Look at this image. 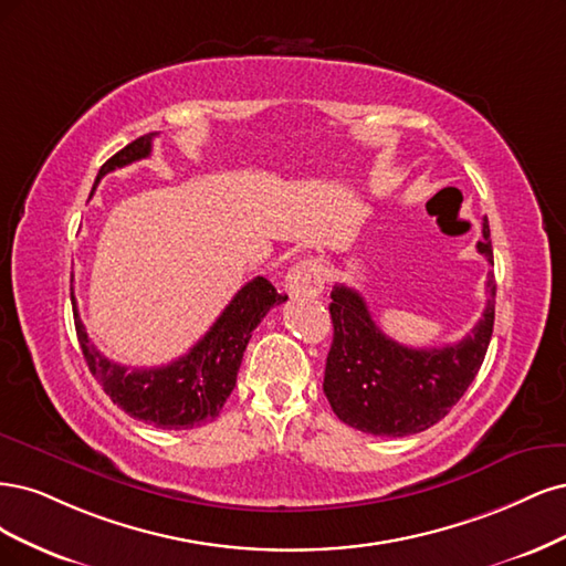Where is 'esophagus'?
I'll list each match as a JSON object with an SVG mask.
<instances>
[{
  "label": "esophagus",
  "mask_w": 566,
  "mask_h": 566,
  "mask_svg": "<svg viewBox=\"0 0 566 566\" xmlns=\"http://www.w3.org/2000/svg\"><path fill=\"white\" fill-rule=\"evenodd\" d=\"M324 289V265L305 259L286 272V291L291 296H319Z\"/></svg>",
  "instance_id": "obj_1"
}]
</instances>
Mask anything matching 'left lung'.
I'll use <instances>...</instances> for the list:
<instances>
[{
  "mask_svg": "<svg viewBox=\"0 0 566 566\" xmlns=\"http://www.w3.org/2000/svg\"><path fill=\"white\" fill-rule=\"evenodd\" d=\"M478 251L494 265L489 221ZM486 307L472 332L444 348H407L382 334L361 294L345 284L332 291V350L324 395L345 426L378 437L423 432L451 411L475 380L494 332L496 280L486 277Z\"/></svg>",
  "mask_w": 566,
  "mask_h": 566,
  "instance_id": "obj_1",
  "label": "left lung"
}]
</instances>
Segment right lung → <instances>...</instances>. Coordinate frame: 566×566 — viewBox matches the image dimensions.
<instances>
[{
    "label": "right lung",
    "mask_w": 566,
    "mask_h": 566,
    "mask_svg": "<svg viewBox=\"0 0 566 566\" xmlns=\"http://www.w3.org/2000/svg\"><path fill=\"white\" fill-rule=\"evenodd\" d=\"M153 138L155 134H145L107 159L96 176V184L105 174L150 157ZM284 301L286 296L277 294V289L265 277L247 282L188 355L155 369L129 371L107 359L91 343L80 315H75V329L88 371L122 411L161 430H190L216 421L237 382L251 332L272 305Z\"/></svg>",
    "instance_id": "1"
}]
</instances>
